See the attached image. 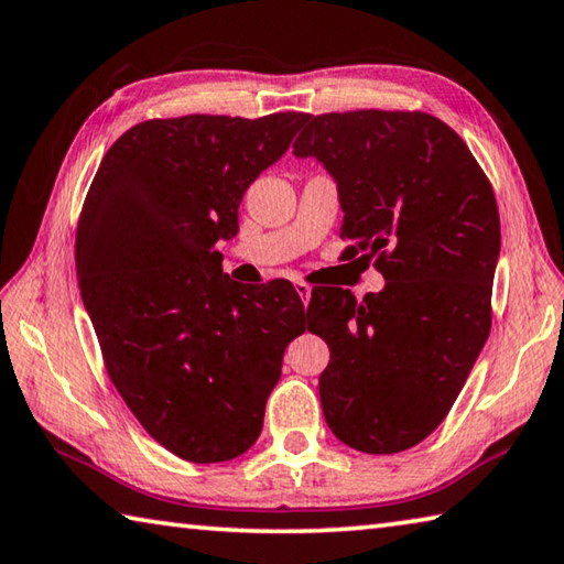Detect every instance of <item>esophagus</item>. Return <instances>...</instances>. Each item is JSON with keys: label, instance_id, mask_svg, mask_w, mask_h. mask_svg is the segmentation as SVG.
I'll use <instances>...</instances> for the list:
<instances>
[{"label": "esophagus", "instance_id": "34e87169", "mask_svg": "<svg viewBox=\"0 0 564 564\" xmlns=\"http://www.w3.org/2000/svg\"><path fill=\"white\" fill-rule=\"evenodd\" d=\"M294 290H297L300 300H302L304 304H310V297H312V288H310L307 282H297V284H294Z\"/></svg>", "mask_w": 564, "mask_h": 564}]
</instances>
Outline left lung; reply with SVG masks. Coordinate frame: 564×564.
<instances>
[{
    "label": "left lung",
    "instance_id": "8db88e82",
    "mask_svg": "<svg viewBox=\"0 0 564 564\" xmlns=\"http://www.w3.org/2000/svg\"><path fill=\"white\" fill-rule=\"evenodd\" d=\"M294 155L339 187L347 257H373L387 288L312 294L327 426L361 453L413 448L448 416L492 322L500 215L488 175L441 118L421 111L310 116ZM310 312V310H307Z\"/></svg>",
    "mask_w": 564,
    "mask_h": 564
}]
</instances>
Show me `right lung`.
<instances>
[{"mask_svg": "<svg viewBox=\"0 0 564 564\" xmlns=\"http://www.w3.org/2000/svg\"><path fill=\"white\" fill-rule=\"evenodd\" d=\"M307 113L151 118L108 148L76 227V272L108 377L138 423L191 463L232 460L262 431L304 304L242 288L217 240ZM310 314V312H307Z\"/></svg>", "mask_w": 564, "mask_h": 564, "instance_id": "1", "label": "right lung"}]
</instances>
